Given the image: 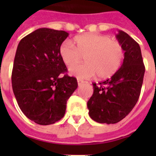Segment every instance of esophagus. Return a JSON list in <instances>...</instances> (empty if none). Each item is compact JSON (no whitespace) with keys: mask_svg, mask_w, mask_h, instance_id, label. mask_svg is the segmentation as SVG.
Returning a JSON list of instances; mask_svg holds the SVG:
<instances>
[{"mask_svg":"<svg viewBox=\"0 0 156 156\" xmlns=\"http://www.w3.org/2000/svg\"><path fill=\"white\" fill-rule=\"evenodd\" d=\"M77 81H78V86H81V85H82V84H83V83H84V81L82 80V79H78V80H77Z\"/></svg>","mask_w":156,"mask_h":156,"instance_id":"esophagus-1","label":"esophagus"}]
</instances>
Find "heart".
Returning a JSON list of instances; mask_svg holds the SVG:
<instances>
[{
	"label": "heart",
	"instance_id": "b5f03b06",
	"mask_svg": "<svg viewBox=\"0 0 156 156\" xmlns=\"http://www.w3.org/2000/svg\"><path fill=\"white\" fill-rule=\"evenodd\" d=\"M73 46L65 41L60 47V56L66 66L79 63L84 56L86 63L74 66L69 73L79 78H90L98 74L100 78L113 75L121 67L124 58V50L116 40L108 35L87 33L73 39Z\"/></svg>",
	"mask_w": 156,
	"mask_h": 156
}]
</instances>
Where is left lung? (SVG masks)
I'll return each instance as SVG.
<instances>
[{
    "instance_id": "1",
    "label": "left lung",
    "mask_w": 156,
    "mask_h": 156,
    "mask_svg": "<svg viewBox=\"0 0 156 156\" xmlns=\"http://www.w3.org/2000/svg\"><path fill=\"white\" fill-rule=\"evenodd\" d=\"M116 37L125 51L123 63L111 78L93 83L94 92L87 102L89 116L99 123H117L132 111L145 73L139 44L122 30Z\"/></svg>"
}]
</instances>
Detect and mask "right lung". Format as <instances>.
Segmentation results:
<instances>
[{"label": "right lung", "instance_id": "obj_1", "mask_svg": "<svg viewBox=\"0 0 156 156\" xmlns=\"http://www.w3.org/2000/svg\"><path fill=\"white\" fill-rule=\"evenodd\" d=\"M68 35L64 30L40 28L17 48L11 77L13 94L25 116L39 125L60 121L78 87L75 78L59 76L67 72L59 51Z\"/></svg>", "mask_w": 156, "mask_h": 156}]
</instances>
